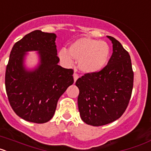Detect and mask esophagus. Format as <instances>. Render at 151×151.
Returning a JSON list of instances; mask_svg holds the SVG:
<instances>
[{"instance_id": "1", "label": "esophagus", "mask_w": 151, "mask_h": 151, "mask_svg": "<svg viewBox=\"0 0 151 151\" xmlns=\"http://www.w3.org/2000/svg\"><path fill=\"white\" fill-rule=\"evenodd\" d=\"M78 77H79V76H78V73H74V74H73V78H74V82H76V80L78 79Z\"/></svg>"}]
</instances>
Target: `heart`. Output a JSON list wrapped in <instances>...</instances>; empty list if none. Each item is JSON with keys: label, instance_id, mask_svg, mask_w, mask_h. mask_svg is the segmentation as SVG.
<instances>
[{"label": "heart", "instance_id": "obj_1", "mask_svg": "<svg viewBox=\"0 0 151 151\" xmlns=\"http://www.w3.org/2000/svg\"><path fill=\"white\" fill-rule=\"evenodd\" d=\"M110 54V47L105 41L81 38L70 45L69 51L66 48L61 49L59 57L66 64L71 65L73 56L78 62L82 71L91 73L100 71L106 66Z\"/></svg>", "mask_w": 151, "mask_h": 151}]
</instances>
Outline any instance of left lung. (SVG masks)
Listing matches in <instances>:
<instances>
[{"label": "left lung", "mask_w": 151, "mask_h": 151, "mask_svg": "<svg viewBox=\"0 0 151 151\" xmlns=\"http://www.w3.org/2000/svg\"><path fill=\"white\" fill-rule=\"evenodd\" d=\"M113 54L107 65L98 72L85 73L76 82L79 89L78 106L82 120L101 126L120 118L130 101L134 73L130 55L119 41L107 36Z\"/></svg>", "instance_id": "1"}]
</instances>
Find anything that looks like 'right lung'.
I'll return each mask as SVG.
<instances>
[{"mask_svg":"<svg viewBox=\"0 0 151 151\" xmlns=\"http://www.w3.org/2000/svg\"><path fill=\"white\" fill-rule=\"evenodd\" d=\"M54 33L33 31L13 45L6 65L5 87L13 111L25 120L45 123L53 117L57 102L74 82L73 69L58 65ZM38 50L41 63L34 71L23 66L26 52Z\"/></svg>","mask_w":151,"mask_h":151,"instance_id":"1","label":"right lung"}]
</instances>
